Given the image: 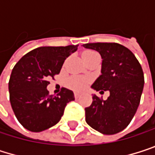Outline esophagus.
I'll return each instance as SVG.
<instances>
[{
  "mask_svg": "<svg viewBox=\"0 0 155 155\" xmlns=\"http://www.w3.org/2000/svg\"><path fill=\"white\" fill-rule=\"evenodd\" d=\"M79 97H80V94H79L78 92H74V98H75V99H78Z\"/></svg>",
  "mask_w": 155,
  "mask_h": 155,
  "instance_id": "34e87169",
  "label": "esophagus"
}]
</instances>
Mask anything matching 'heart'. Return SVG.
I'll return each instance as SVG.
<instances>
[{"mask_svg": "<svg viewBox=\"0 0 155 155\" xmlns=\"http://www.w3.org/2000/svg\"><path fill=\"white\" fill-rule=\"evenodd\" d=\"M97 53L94 52V51H85L82 53V57H86V56H90V55H92V54H96ZM87 84V80L85 78L82 77H73L71 78L68 82H67V85L69 88H71L72 90L74 91H81V90H83L85 88Z\"/></svg>", "mask_w": 155, "mask_h": 155, "instance_id": "obj_1", "label": "heart"}]
</instances>
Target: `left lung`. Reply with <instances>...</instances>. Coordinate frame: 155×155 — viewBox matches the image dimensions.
Wrapping results in <instances>:
<instances>
[{
    "mask_svg": "<svg viewBox=\"0 0 155 155\" xmlns=\"http://www.w3.org/2000/svg\"><path fill=\"white\" fill-rule=\"evenodd\" d=\"M100 53L101 74L91 85L101 92L109 91L106 101L96 95L85 108V120L93 129L104 135L124 130L134 117L143 89V73L134 54L117 43H88L82 45Z\"/></svg>",
    "mask_w": 155,
    "mask_h": 155,
    "instance_id": "left-lung-1",
    "label": "left lung"
}]
</instances>
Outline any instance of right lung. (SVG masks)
Masks as SVG:
<instances>
[{"label": "right lung", "mask_w": 155, "mask_h": 155, "mask_svg": "<svg viewBox=\"0 0 155 155\" xmlns=\"http://www.w3.org/2000/svg\"><path fill=\"white\" fill-rule=\"evenodd\" d=\"M78 46L38 47L26 54L12 69L10 101L18 122L31 132H41L57 124L65 106L74 101V92L63 88L49 95L48 79L58 74L64 60L77 51Z\"/></svg>", "instance_id": "right-lung-1"}]
</instances>
